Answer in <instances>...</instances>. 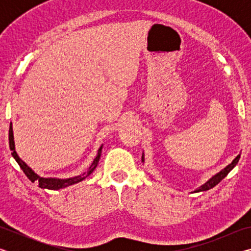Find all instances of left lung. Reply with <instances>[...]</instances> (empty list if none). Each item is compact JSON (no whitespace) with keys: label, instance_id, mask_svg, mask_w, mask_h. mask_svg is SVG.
Listing matches in <instances>:
<instances>
[{"label":"left lung","instance_id":"left-lung-1","mask_svg":"<svg viewBox=\"0 0 251 251\" xmlns=\"http://www.w3.org/2000/svg\"><path fill=\"white\" fill-rule=\"evenodd\" d=\"M239 158H240V155H238V156L236 157V158L231 161V164H229L228 166H226V167H225V168L223 169V171H220L218 174H216L215 176H212L209 180L206 181L203 185H201V187H199L198 189L195 190L194 193L206 192V190H209V189L212 188V187H215L216 185L219 184V182L222 181V180L224 179V178L228 175L229 172H230L231 169L236 166L238 161H239ZM142 160H143V163H144V154H143V156H142Z\"/></svg>","mask_w":251,"mask_h":251}]
</instances>
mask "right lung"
Instances as JSON below:
<instances>
[{
	"mask_svg": "<svg viewBox=\"0 0 251 251\" xmlns=\"http://www.w3.org/2000/svg\"><path fill=\"white\" fill-rule=\"evenodd\" d=\"M8 143H10V150L12 151V156L14 157V159L18 161V164L20 165V167L22 168V171L24 172L25 175L32 182L37 181L39 182V186L41 188H45V189H50V190H58L61 188H65V187H69L71 185L77 184V182L84 180L87 176H90L91 174L94 172V169L97 167V164H99L100 158V154H101V148H103V145L100 147L99 151H97V156L95 157V159L93 160V163L90 167H88L87 172L83 173L82 175L79 176H75L72 178H65V179H61V178H44L37 175V174L34 173L31 168H29L24 161L20 158L18 152L15 151V145H14V136H13V128H12V123L10 124V130H8Z\"/></svg>",
	"mask_w": 251,
	"mask_h": 251,
	"instance_id": "add662e5",
	"label": "right lung"
}]
</instances>
